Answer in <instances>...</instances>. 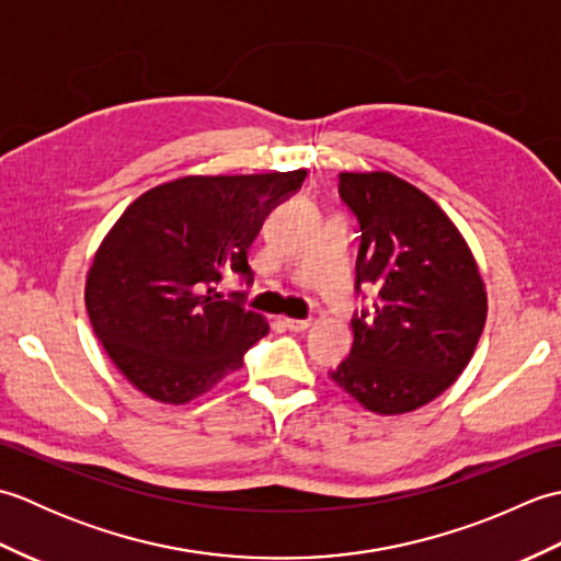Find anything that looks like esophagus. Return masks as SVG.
Here are the masks:
<instances>
[{"mask_svg": "<svg viewBox=\"0 0 561 561\" xmlns=\"http://www.w3.org/2000/svg\"><path fill=\"white\" fill-rule=\"evenodd\" d=\"M313 325V320H299V318H284V328L291 332H304Z\"/></svg>", "mask_w": 561, "mask_h": 561, "instance_id": "obj_1", "label": "esophagus"}]
</instances>
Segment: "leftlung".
Segmentation results:
<instances>
[{"label": "left lung", "instance_id": "1", "mask_svg": "<svg viewBox=\"0 0 561 561\" xmlns=\"http://www.w3.org/2000/svg\"><path fill=\"white\" fill-rule=\"evenodd\" d=\"M340 197L362 229L356 291L378 296L374 313L352 318V352L330 378L368 412H412L470 364L486 320L482 274L446 211L402 178L340 173Z\"/></svg>", "mask_w": 561, "mask_h": 561}]
</instances>
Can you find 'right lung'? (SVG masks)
<instances>
[{
    "label": "right lung",
    "instance_id": "right-lung-1",
    "mask_svg": "<svg viewBox=\"0 0 561 561\" xmlns=\"http://www.w3.org/2000/svg\"><path fill=\"white\" fill-rule=\"evenodd\" d=\"M306 171L185 175L147 190L115 221L87 274L93 332L129 383L185 404L243 366L267 320L224 299L226 272L253 279L248 248Z\"/></svg>",
    "mask_w": 561,
    "mask_h": 561
}]
</instances>
